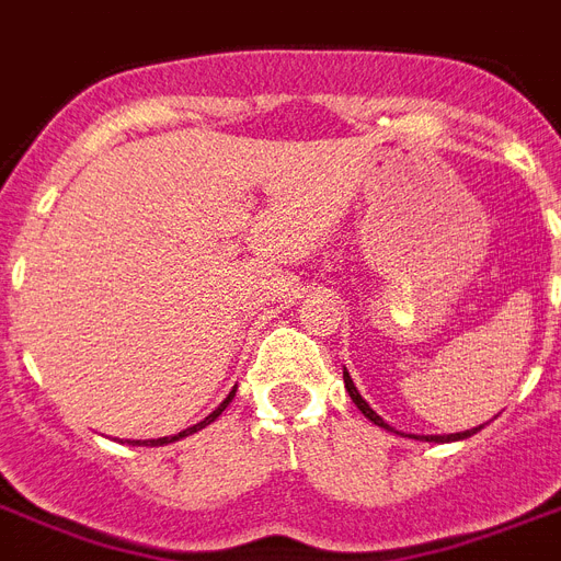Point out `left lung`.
Masks as SVG:
<instances>
[{
  "label": "left lung",
  "instance_id": "1",
  "mask_svg": "<svg viewBox=\"0 0 561 561\" xmlns=\"http://www.w3.org/2000/svg\"><path fill=\"white\" fill-rule=\"evenodd\" d=\"M343 383H346V392H350L352 396V401H355V404H358V410L360 413H364V416L369 419V422H373V425H378V427H383V431H392L390 425H387V422H383L381 416H378V413H375L373 408H369L367 401H364V396H360L358 392V387H355V383H352V378H350V373H343ZM480 427H471V431H462V434H448V436H425V443H457V439H469L471 434H478ZM413 439H416V436H413Z\"/></svg>",
  "mask_w": 561,
  "mask_h": 561
}]
</instances>
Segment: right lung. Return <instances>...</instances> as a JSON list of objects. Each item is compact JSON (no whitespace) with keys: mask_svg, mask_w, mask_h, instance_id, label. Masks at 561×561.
<instances>
[{"mask_svg":"<svg viewBox=\"0 0 561 561\" xmlns=\"http://www.w3.org/2000/svg\"><path fill=\"white\" fill-rule=\"evenodd\" d=\"M232 396H236V390L229 392L227 399L220 401L218 408L211 410L209 416L203 419V422H197V425H192V427H186V431H180V434H174V436H162V439H151V445H169V443H178V439H183V436H188V434H197V431H201V427H206V425H211V422H215V419L220 416V413H224V410H227V404L229 401H232Z\"/></svg>","mask_w":561,"mask_h":561,"instance_id":"add662e5","label":"right lung"}]
</instances>
